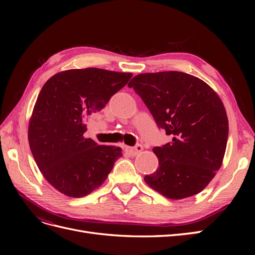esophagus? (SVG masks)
Returning a JSON list of instances; mask_svg holds the SVG:
<instances>
[{"mask_svg": "<svg viewBox=\"0 0 255 255\" xmlns=\"http://www.w3.org/2000/svg\"><path fill=\"white\" fill-rule=\"evenodd\" d=\"M141 151H142L141 144H136L135 146H126V152L132 156H136L137 154L140 153Z\"/></svg>", "mask_w": 255, "mask_h": 255, "instance_id": "34e87169", "label": "esophagus"}]
</instances>
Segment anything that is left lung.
Returning <instances> with one entry per match:
<instances>
[{
	"mask_svg": "<svg viewBox=\"0 0 255 255\" xmlns=\"http://www.w3.org/2000/svg\"><path fill=\"white\" fill-rule=\"evenodd\" d=\"M128 86L140 96L158 128L172 137L153 148L158 168L144 182L173 200L199 194L220 169L227 149L229 121L217 92L179 71L138 74Z\"/></svg>",
	"mask_w": 255,
	"mask_h": 255,
	"instance_id": "left-lung-1",
	"label": "left lung"
}]
</instances>
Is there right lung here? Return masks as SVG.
I'll return each instance as SVG.
<instances>
[{
	"mask_svg": "<svg viewBox=\"0 0 255 255\" xmlns=\"http://www.w3.org/2000/svg\"><path fill=\"white\" fill-rule=\"evenodd\" d=\"M132 73L99 68L70 69L42 86L28 123V143L44 179L72 198L89 195L105 182L122 149L85 138V121L104 109Z\"/></svg>",
	"mask_w": 255,
	"mask_h": 255,
	"instance_id": "add662e5",
	"label": "right lung"
}]
</instances>
